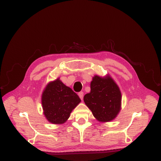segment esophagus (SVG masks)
Segmentation results:
<instances>
[{
    "label": "esophagus",
    "instance_id": "esophagus-1",
    "mask_svg": "<svg viewBox=\"0 0 161 161\" xmlns=\"http://www.w3.org/2000/svg\"><path fill=\"white\" fill-rule=\"evenodd\" d=\"M78 96L80 97V98H81V100H82V99H83V92L82 91L80 92L79 93H78Z\"/></svg>",
    "mask_w": 161,
    "mask_h": 161
}]
</instances>
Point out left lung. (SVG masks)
<instances>
[{
	"label": "left lung",
	"instance_id": "8db88e82",
	"mask_svg": "<svg viewBox=\"0 0 161 161\" xmlns=\"http://www.w3.org/2000/svg\"><path fill=\"white\" fill-rule=\"evenodd\" d=\"M84 103L100 122H109L121 109V93L119 87L109 75H95L91 82V92L83 97Z\"/></svg>",
	"mask_w": 161,
	"mask_h": 161
}]
</instances>
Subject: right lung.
Returning <instances> with one entry per match:
<instances>
[{
	"mask_svg": "<svg viewBox=\"0 0 161 161\" xmlns=\"http://www.w3.org/2000/svg\"><path fill=\"white\" fill-rule=\"evenodd\" d=\"M81 102L78 95L58 79L49 83L42 95L44 114L48 121L62 124Z\"/></svg>",
	"mask_w": 161,
	"mask_h": 161,
	"instance_id": "add662e5",
	"label": "right lung"
}]
</instances>
